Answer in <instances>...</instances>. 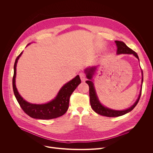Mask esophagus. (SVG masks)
Here are the masks:
<instances>
[{"label":"esophagus","instance_id":"obj_1","mask_svg":"<svg viewBox=\"0 0 153 153\" xmlns=\"http://www.w3.org/2000/svg\"><path fill=\"white\" fill-rule=\"evenodd\" d=\"M79 76H80V79H81L82 81L83 82V81L85 80V79H86V76H85V75L84 73H80Z\"/></svg>","mask_w":153,"mask_h":153}]
</instances>
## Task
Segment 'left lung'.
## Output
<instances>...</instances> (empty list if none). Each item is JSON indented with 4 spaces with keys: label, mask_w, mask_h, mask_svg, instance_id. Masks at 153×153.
<instances>
[{
    "label": "left lung",
    "mask_w": 153,
    "mask_h": 153,
    "mask_svg": "<svg viewBox=\"0 0 153 153\" xmlns=\"http://www.w3.org/2000/svg\"><path fill=\"white\" fill-rule=\"evenodd\" d=\"M115 43L117 46V54H133L139 60V57L137 54V53L132 50L129 47H128L125 43L122 41H118L115 40ZM97 67H90L87 68L85 70V73L86 74V76L87 79H88L89 80H86V83L89 85V92H90V104L93 110L97 114L106 116V117H119L123 116L131 111H132L134 107L137 105L140 96H141V92H142V83H143V71L142 70V85H141V89L140 91V94L139 95V97L137 99V100L135 102V103L128 108L126 109V110H113V109H110L109 108H107L105 106H103L99 101V98L97 96L96 90L94 86L93 77L94 75V73H96V69Z\"/></svg>",
    "instance_id": "8db88e82"
}]
</instances>
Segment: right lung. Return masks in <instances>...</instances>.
Returning a JSON list of instances; mask_svg holds the SVG:
<instances>
[{
    "instance_id": "right-lung-1",
    "label": "right lung",
    "mask_w": 153,
    "mask_h": 153,
    "mask_svg": "<svg viewBox=\"0 0 153 153\" xmlns=\"http://www.w3.org/2000/svg\"><path fill=\"white\" fill-rule=\"evenodd\" d=\"M22 53V52L17 57L15 60L14 76L13 78L14 94L20 107L27 114L34 119L48 120L62 116L68 110L70 98L71 94L81 83L79 76H76L71 80L65 83L60 88L56 97L51 101L43 104L31 103L22 97L16 86L17 63Z\"/></svg>"
}]
</instances>
